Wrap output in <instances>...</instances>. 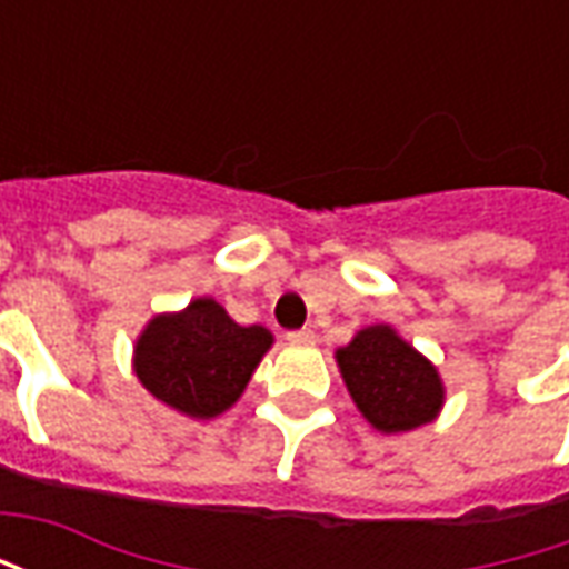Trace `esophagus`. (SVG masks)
Wrapping results in <instances>:
<instances>
[{
    "label": "esophagus",
    "mask_w": 569,
    "mask_h": 569,
    "mask_svg": "<svg viewBox=\"0 0 569 569\" xmlns=\"http://www.w3.org/2000/svg\"><path fill=\"white\" fill-rule=\"evenodd\" d=\"M286 341H289V345L308 347V345H313V341H317V335L310 332V329H298V332H289V335H286Z\"/></svg>",
    "instance_id": "obj_1"
}]
</instances>
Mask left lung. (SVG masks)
Wrapping results in <instances>:
<instances>
[{
	"mask_svg": "<svg viewBox=\"0 0 569 569\" xmlns=\"http://www.w3.org/2000/svg\"><path fill=\"white\" fill-rule=\"evenodd\" d=\"M347 393L378 432H408L436 420L445 387L436 366L396 335L393 326H369L338 353Z\"/></svg>",
	"mask_w": 569,
	"mask_h": 569,
	"instance_id": "1",
	"label": "left lung"
}]
</instances>
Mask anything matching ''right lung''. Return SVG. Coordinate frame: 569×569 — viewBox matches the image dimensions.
<instances>
[{"instance_id": "1", "label": "right lung", "mask_w": 569, "mask_h": 569, "mask_svg": "<svg viewBox=\"0 0 569 569\" xmlns=\"http://www.w3.org/2000/svg\"><path fill=\"white\" fill-rule=\"evenodd\" d=\"M273 345L264 326H240L212 298L158 313L133 347L137 378L179 415L210 420L234 406Z\"/></svg>"}]
</instances>
